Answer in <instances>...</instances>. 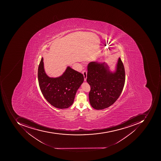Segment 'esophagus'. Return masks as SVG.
<instances>
[{
	"mask_svg": "<svg viewBox=\"0 0 161 161\" xmlns=\"http://www.w3.org/2000/svg\"><path fill=\"white\" fill-rule=\"evenodd\" d=\"M83 75H84V81H86V78H87V72L86 70H84L83 72Z\"/></svg>",
	"mask_w": 161,
	"mask_h": 161,
	"instance_id": "obj_1",
	"label": "esophagus"
}]
</instances>
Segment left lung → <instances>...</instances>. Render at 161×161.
I'll list each match as a JSON object with an SVG mask.
<instances>
[{"label": "left lung", "mask_w": 161, "mask_h": 161, "mask_svg": "<svg viewBox=\"0 0 161 161\" xmlns=\"http://www.w3.org/2000/svg\"><path fill=\"white\" fill-rule=\"evenodd\" d=\"M87 70L86 81L91 87V105L97 110L108 108L117 101L124 87L125 74L122 61L119 58L114 71L105 62H91Z\"/></svg>", "instance_id": "obj_1"}]
</instances>
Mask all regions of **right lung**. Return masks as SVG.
<instances>
[{"label":"right lung","mask_w":161,"mask_h":161,"mask_svg":"<svg viewBox=\"0 0 161 161\" xmlns=\"http://www.w3.org/2000/svg\"><path fill=\"white\" fill-rule=\"evenodd\" d=\"M43 58L38 67L39 86L49 103L59 109L67 108L73 104L77 91L84 82V76L68 66L60 76L50 77L45 73Z\"/></svg>","instance_id":"right-lung-1"}]
</instances>
